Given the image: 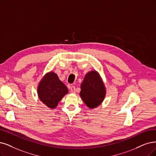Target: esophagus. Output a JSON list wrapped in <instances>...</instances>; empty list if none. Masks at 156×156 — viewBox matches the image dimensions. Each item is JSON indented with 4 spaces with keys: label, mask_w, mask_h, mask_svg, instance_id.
I'll use <instances>...</instances> for the list:
<instances>
[{
    "label": "esophagus",
    "mask_w": 156,
    "mask_h": 156,
    "mask_svg": "<svg viewBox=\"0 0 156 156\" xmlns=\"http://www.w3.org/2000/svg\"><path fill=\"white\" fill-rule=\"evenodd\" d=\"M69 89H70V90H71V93H74L75 92H76V87H75L74 86H73V85L71 86V87H69Z\"/></svg>",
    "instance_id": "1"
}]
</instances>
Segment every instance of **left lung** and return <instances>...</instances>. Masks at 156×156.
<instances>
[{"label":"left lung","instance_id":"obj_1","mask_svg":"<svg viewBox=\"0 0 156 156\" xmlns=\"http://www.w3.org/2000/svg\"><path fill=\"white\" fill-rule=\"evenodd\" d=\"M80 94L89 108H93L101 104L105 98V90L99 74L96 71H90L85 75Z\"/></svg>","mask_w":156,"mask_h":156}]
</instances>
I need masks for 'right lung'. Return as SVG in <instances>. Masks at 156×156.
Here are the masks:
<instances>
[{"mask_svg": "<svg viewBox=\"0 0 156 156\" xmlns=\"http://www.w3.org/2000/svg\"><path fill=\"white\" fill-rule=\"evenodd\" d=\"M68 93L66 86L59 80L57 74L51 72L47 74L39 83V98L49 108H55L62 98Z\"/></svg>", "mask_w": 156, "mask_h": 156, "instance_id": "right-lung-1", "label": "right lung"}]
</instances>
